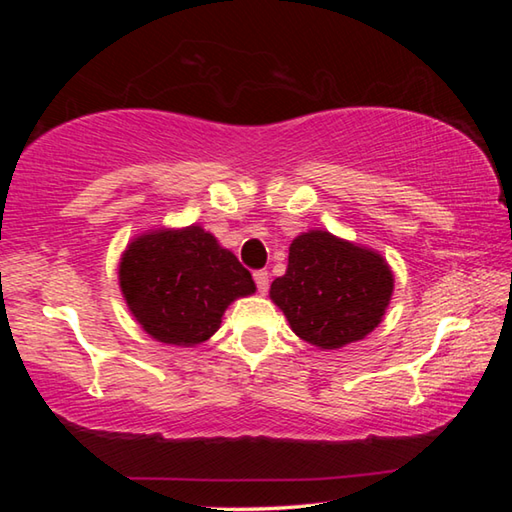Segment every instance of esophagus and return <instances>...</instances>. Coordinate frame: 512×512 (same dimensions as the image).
I'll return each instance as SVG.
<instances>
[{
    "instance_id": "esophagus-1",
    "label": "esophagus",
    "mask_w": 512,
    "mask_h": 512,
    "mask_svg": "<svg viewBox=\"0 0 512 512\" xmlns=\"http://www.w3.org/2000/svg\"><path fill=\"white\" fill-rule=\"evenodd\" d=\"M255 284L259 293H266L268 291V273L266 271H255Z\"/></svg>"
}]
</instances>
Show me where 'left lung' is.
Returning a JSON list of instances; mask_svg holds the SVG:
<instances>
[{
	"instance_id": "1",
	"label": "left lung",
	"mask_w": 512,
	"mask_h": 512,
	"mask_svg": "<svg viewBox=\"0 0 512 512\" xmlns=\"http://www.w3.org/2000/svg\"><path fill=\"white\" fill-rule=\"evenodd\" d=\"M391 296L386 259L327 230L293 239L287 273L271 284V300L293 332L320 350L361 341L381 323Z\"/></svg>"
}]
</instances>
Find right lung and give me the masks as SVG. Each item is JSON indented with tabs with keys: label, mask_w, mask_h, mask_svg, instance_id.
Instances as JSON below:
<instances>
[{
	"label": "right lung",
	"mask_w": 512,
	"mask_h": 512,
	"mask_svg": "<svg viewBox=\"0 0 512 512\" xmlns=\"http://www.w3.org/2000/svg\"><path fill=\"white\" fill-rule=\"evenodd\" d=\"M119 287L146 334L183 348L210 339L230 302L255 293L253 275L201 225L133 239L121 255Z\"/></svg>",
	"instance_id": "add662e5"
}]
</instances>
